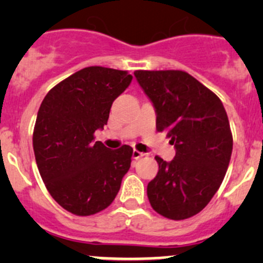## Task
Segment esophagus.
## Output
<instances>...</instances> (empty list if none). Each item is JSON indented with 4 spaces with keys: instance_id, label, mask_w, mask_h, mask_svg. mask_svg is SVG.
<instances>
[{
    "instance_id": "obj_1",
    "label": "esophagus",
    "mask_w": 263,
    "mask_h": 263,
    "mask_svg": "<svg viewBox=\"0 0 263 263\" xmlns=\"http://www.w3.org/2000/svg\"><path fill=\"white\" fill-rule=\"evenodd\" d=\"M132 156H134V159H140V158H142V156H145V154L144 153H140L139 150H134V153H132Z\"/></svg>"
}]
</instances>
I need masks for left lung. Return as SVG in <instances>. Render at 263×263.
<instances>
[{
  "instance_id": "obj_1",
  "label": "left lung",
  "mask_w": 263,
  "mask_h": 263,
  "mask_svg": "<svg viewBox=\"0 0 263 263\" xmlns=\"http://www.w3.org/2000/svg\"><path fill=\"white\" fill-rule=\"evenodd\" d=\"M166 132L176 156H155L159 172L147 184L154 210L172 220L200 213L219 190L229 166L233 136L221 100L184 71H135Z\"/></svg>"
}]
</instances>
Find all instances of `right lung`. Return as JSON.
<instances>
[{
    "mask_svg": "<svg viewBox=\"0 0 263 263\" xmlns=\"http://www.w3.org/2000/svg\"><path fill=\"white\" fill-rule=\"evenodd\" d=\"M127 71L91 66L68 76L42 102L33 147L42 179L68 213L89 216L107 209L131 166L128 145L110 150L94 141L117 97L131 84Z\"/></svg>",
    "mask_w": 263,
    "mask_h": 263,
    "instance_id": "right-lung-1",
    "label": "right lung"
}]
</instances>
